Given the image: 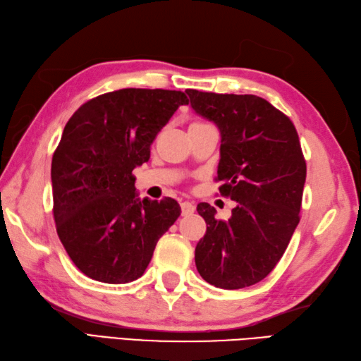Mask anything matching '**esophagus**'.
<instances>
[{
  "instance_id": "obj_1",
  "label": "esophagus",
  "mask_w": 361,
  "mask_h": 361,
  "mask_svg": "<svg viewBox=\"0 0 361 361\" xmlns=\"http://www.w3.org/2000/svg\"><path fill=\"white\" fill-rule=\"evenodd\" d=\"M180 208H182V216H190V214H193V212H195V204L182 202Z\"/></svg>"
}]
</instances>
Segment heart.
<instances>
[{
	"label": "heart",
	"instance_id": "b5f03b06",
	"mask_svg": "<svg viewBox=\"0 0 361 361\" xmlns=\"http://www.w3.org/2000/svg\"><path fill=\"white\" fill-rule=\"evenodd\" d=\"M201 125H207V123H202V122H193L190 126H201Z\"/></svg>",
	"mask_w": 361,
	"mask_h": 361
}]
</instances>
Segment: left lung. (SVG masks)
<instances>
[{
  "instance_id": "1",
  "label": "left lung",
  "mask_w": 361,
  "mask_h": 361,
  "mask_svg": "<svg viewBox=\"0 0 361 361\" xmlns=\"http://www.w3.org/2000/svg\"><path fill=\"white\" fill-rule=\"evenodd\" d=\"M196 114L221 133V196L236 201L228 221L197 204L207 231L195 250L199 275L221 289H243L266 278L300 222L306 182L292 120L258 95L185 91Z\"/></svg>"
}]
</instances>
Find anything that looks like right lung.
<instances>
[{
  "label": "right lung",
  "mask_w": 361,
  "mask_h": 361,
  "mask_svg": "<svg viewBox=\"0 0 361 361\" xmlns=\"http://www.w3.org/2000/svg\"><path fill=\"white\" fill-rule=\"evenodd\" d=\"M180 105V91L126 87L83 103L66 123L52 157L54 219L80 271L125 284L143 275L159 238L179 218L171 197H137L133 176Z\"/></svg>",
  "instance_id": "add662e5"
}]
</instances>
